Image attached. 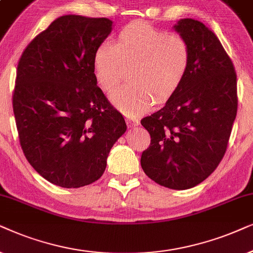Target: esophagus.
I'll return each instance as SVG.
<instances>
[{"instance_id":"esophagus-1","label":"esophagus","mask_w":253,"mask_h":253,"mask_svg":"<svg viewBox=\"0 0 253 253\" xmlns=\"http://www.w3.org/2000/svg\"><path fill=\"white\" fill-rule=\"evenodd\" d=\"M139 124L140 121L139 119H136V118H128V119H127V125H128L129 128H134V127L139 126Z\"/></svg>"}]
</instances>
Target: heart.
<instances>
[{
    "mask_svg": "<svg viewBox=\"0 0 253 253\" xmlns=\"http://www.w3.org/2000/svg\"><path fill=\"white\" fill-rule=\"evenodd\" d=\"M191 46L184 37L144 23L121 30L117 42L105 40L93 54L97 82L111 91L132 67L130 82L114 90L111 100L127 116H137L163 103L179 89L191 66Z\"/></svg>",
    "mask_w": 253,
    "mask_h": 253,
    "instance_id": "b5f03b06",
    "label": "heart"
}]
</instances>
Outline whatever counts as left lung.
Masks as SVG:
<instances>
[{"instance_id": "left-lung-1", "label": "left lung", "mask_w": 253, "mask_h": 253, "mask_svg": "<svg viewBox=\"0 0 253 253\" xmlns=\"http://www.w3.org/2000/svg\"><path fill=\"white\" fill-rule=\"evenodd\" d=\"M173 29L191 46V66L179 89L141 125L150 134L141 167L150 179L172 190L197 186L216 169L237 114V79L215 33L184 18Z\"/></svg>"}]
</instances>
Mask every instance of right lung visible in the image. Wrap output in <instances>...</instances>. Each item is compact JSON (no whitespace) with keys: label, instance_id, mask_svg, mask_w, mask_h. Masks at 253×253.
Here are the masks:
<instances>
[{"label":"right lung","instance_id":"1","mask_svg":"<svg viewBox=\"0 0 253 253\" xmlns=\"http://www.w3.org/2000/svg\"><path fill=\"white\" fill-rule=\"evenodd\" d=\"M111 30L107 18L61 16L18 61L12 107L19 142L33 169L58 186L98 180L111 148L127 129L93 70V54Z\"/></svg>","mask_w":253,"mask_h":253}]
</instances>
